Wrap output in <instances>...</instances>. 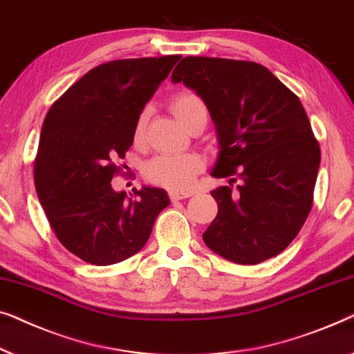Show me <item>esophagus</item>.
<instances>
[{"label": "esophagus", "instance_id": "1", "mask_svg": "<svg viewBox=\"0 0 354 354\" xmlns=\"http://www.w3.org/2000/svg\"><path fill=\"white\" fill-rule=\"evenodd\" d=\"M192 192H178V191H171L170 192V201L171 202H178V201H183V198H187L191 197Z\"/></svg>", "mask_w": 354, "mask_h": 354}]
</instances>
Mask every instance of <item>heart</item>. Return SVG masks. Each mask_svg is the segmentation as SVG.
Returning <instances> with one entry per match:
<instances>
[{"label": "heart", "mask_w": 354, "mask_h": 354, "mask_svg": "<svg viewBox=\"0 0 354 354\" xmlns=\"http://www.w3.org/2000/svg\"><path fill=\"white\" fill-rule=\"evenodd\" d=\"M170 111L176 120L187 129L197 120H207V106L201 97L192 91H181L170 99ZM146 112H142L134 123L133 138L139 142L146 128ZM203 170V160L197 153H178V156H157L144 167V176L149 183L171 189V191H186L192 186L194 179Z\"/></svg>", "instance_id": "heart-1"}]
</instances>
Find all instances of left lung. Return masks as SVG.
Listing matches in <instances>:
<instances>
[{
  "instance_id": "left-lung-1",
  "label": "left lung",
  "mask_w": 354,
  "mask_h": 354,
  "mask_svg": "<svg viewBox=\"0 0 354 354\" xmlns=\"http://www.w3.org/2000/svg\"><path fill=\"white\" fill-rule=\"evenodd\" d=\"M210 112L220 152L212 176L241 179L216 187L218 215L203 232L208 248L237 265L286 250L313 205L321 151L300 99L257 62L184 57L171 73Z\"/></svg>"
}]
</instances>
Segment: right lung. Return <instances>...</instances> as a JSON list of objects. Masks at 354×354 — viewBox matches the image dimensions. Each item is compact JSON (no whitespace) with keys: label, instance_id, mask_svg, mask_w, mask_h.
I'll list each match as a JSON object with an SVG mask.
<instances>
[{"label":"right lung","instance_id":"obj_1","mask_svg":"<svg viewBox=\"0 0 354 354\" xmlns=\"http://www.w3.org/2000/svg\"><path fill=\"white\" fill-rule=\"evenodd\" d=\"M181 56L101 64L49 109L35 158V187L59 242L96 266L115 265L146 245L163 189H112L117 158L133 144L134 123ZM131 196V194H129Z\"/></svg>","mask_w":354,"mask_h":354}]
</instances>
